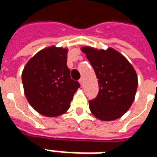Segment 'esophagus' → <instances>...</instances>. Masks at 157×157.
<instances>
[{"label": "esophagus", "mask_w": 157, "mask_h": 157, "mask_svg": "<svg viewBox=\"0 0 157 157\" xmlns=\"http://www.w3.org/2000/svg\"><path fill=\"white\" fill-rule=\"evenodd\" d=\"M79 82H80V84H81V86H84V80L82 78H81L80 80H79Z\"/></svg>", "instance_id": "1"}]
</instances>
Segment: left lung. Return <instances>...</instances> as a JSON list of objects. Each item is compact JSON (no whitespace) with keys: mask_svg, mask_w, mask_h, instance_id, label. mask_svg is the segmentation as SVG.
Segmentation results:
<instances>
[{"mask_svg":"<svg viewBox=\"0 0 157 157\" xmlns=\"http://www.w3.org/2000/svg\"><path fill=\"white\" fill-rule=\"evenodd\" d=\"M98 79V96L89 101L92 114L104 121L121 117L131 107L138 88L134 68L121 54L112 48H81Z\"/></svg>","mask_w":157,"mask_h":157,"instance_id":"left-lung-1","label":"left lung"}]
</instances>
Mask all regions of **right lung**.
I'll list each match as a JSON object with an SVG mask.
<instances>
[{
  "label": "right lung",
  "mask_w": 157,
  "mask_h": 157,
  "mask_svg": "<svg viewBox=\"0 0 157 157\" xmlns=\"http://www.w3.org/2000/svg\"><path fill=\"white\" fill-rule=\"evenodd\" d=\"M67 51L55 46L43 49L23 68L22 81L26 98L36 112L45 117L65 113L80 87L78 81L70 76Z\"/></svg>",
  "instance_id": "right-lung-1"
}]
</instances>
